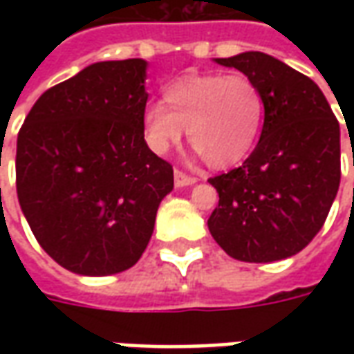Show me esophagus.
I'll list each match as a JSON object with an SVG mask.
<instances>
[{
  "label": "esophagus",
  "mask_w": 354,
  "mask_h": 354,
  "mask_svg": "<svg viewBox=\"0 0 354 354\" xmlns=\"http://www.w3.org/2000/svg\"><path fill=\"white\" fill-rule=\"evenodd\" d=\"M197 182V178L189 176V174H185L182 170H174V184L176 187H184V185H192Z\"/></svg>",
  "instance_id": "esophagus-1"
}]
</instances>
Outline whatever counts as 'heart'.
Returning a JSON list of instances; mask_svg holds the SVG:
<instances>
[{"mask_svg": "<svg viewBox=\"0 0 354 354\" xmlns=\"http://www.w3.org/2000/svg\"><path fill=\"white\" fill-rule=\"evenodd\" d=\"M165 103L144 113L147 146L165 153L184 136L201 157L218 169L237 165L258 142L266 98L246 73H189L165 88Z\"/></svg>", "mask_w": 354, "mask_h": 354, "instance_id": "obj_1", "label": "heart"}]
</instances>
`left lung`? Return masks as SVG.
<instances>
[{
    "mask_svg": "<svg viewBox=\"0 0 354 354\" xmlns=\"http://www.w3.org/2000/svg\"><path fill=\"white\" fill-rule=\"evenodd\" d=\"M216 62L260 85L266 119L250 157L208 180L220 195L208 230L235 260H284L326 222L342 178L339 123L315 81L266 53Z\"/></svg>",
    "mask_w": 354,
    "mask_h": 354,
    "instance_id": "left-lung-1",
    "label": "left lung"
}]
</instances>
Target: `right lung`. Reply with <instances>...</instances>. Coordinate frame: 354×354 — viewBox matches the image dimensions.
<instances>
[{
    "label": "right lung",
    "mask_w": 354,
    "mask_h": 354,
    "mask_svg": "<svg viewBox=\"0 0 354 354\" xmlns=\"http://www.w3.org/2000/svg\"><path fill=\"white\" fill-rule=\"evenodd\" d=\"M146 60L96 62L37 98L17 138V195L45 252L77 274L121 273L151 239L174 170L147 147Z\"/></svg>",
    "instance_id": "add662e5"
}]
</instances>
